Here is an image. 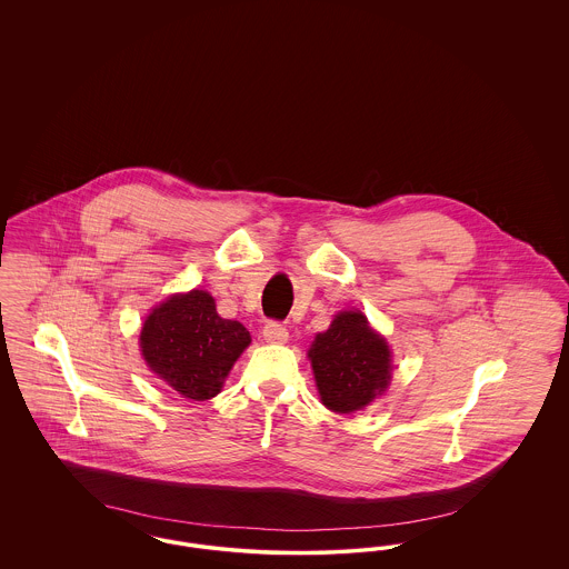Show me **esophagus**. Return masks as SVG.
<instances>
[{
  "label": "esophagus",
  "mask_w": 569,
  "mask_h": 569,
  "mask_svg": "<svg viewBox=\"0 0 569 569\" xmlns=\"http://www.w3.org/2000/svg\"><path fill=\"white\" fill-rule=\"evenodd\" d=\"M262 335L269 343H286L288 341V328L279 322H267L262 328Z\"/></svg>",
  "instance_id": "1"
}]
</instances>
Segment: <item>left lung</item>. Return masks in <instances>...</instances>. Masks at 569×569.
<instances>
[{"instance_id": "8db88e82", "label": "left lung", "mask_w": 569, "mask_h": 569, "mask_svg": "<svg viewBox=\"0 0 569 569\" xmlns=\"http://www.w3.org/2000/svg\"><path fill=\"white\" fill-rule=\"evenodd\" d=\"M309 360L320 399L330 411L352 413L383 395L392 378L390 350L360 311H341L316 335Z\"/></svg>"}]
</instances>
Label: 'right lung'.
I'll use <instances>...</instances> for the list:
<instances>
[{"mask_svg": "<svg viewBox=\"0 0 569 569\" xmlns=\"http://www.w3.org/2000/svg\"><path fill=\"white\" fill-rule=\"evenodd\" d=\"M249 343V330L241 322L219 318L216 298L204 290L166 298L140 330V350L149 369L193 401L219 395Z\"/></svg>", "mask_w": 569, "mask_h": 569, "instance_id": "right-lung-1", "label": "right lung"}]
</instances>
